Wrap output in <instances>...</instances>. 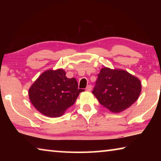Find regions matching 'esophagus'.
<instances>
[{
  "instance_id": "34e87169",
  "label": "esophagus",
  "mask_w": 161,
  "mask_h": 161,
  "mask_svg": "<svg viewBox=\"0 0 161 161\" xmlns=\"http://www.w3.org/2000/svg\"><path fill=\"white\" fill-rule=\"evenodd\" d=\"M92 85H90V84H89L88 86H86V91H88V92H90L91 90H92Z\"/></svg>"
}]
</instances>
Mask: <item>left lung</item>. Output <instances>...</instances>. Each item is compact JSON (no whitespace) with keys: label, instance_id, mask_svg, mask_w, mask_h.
Wrapping results in <instances>:
<instances>
[{"label":"left lung","instance_id":"obj_1","mask_svg":"<svg viewBox=\"0 0 161 161\" xmlns=\"http://www.w3.org/2000/svg\"><path fill=\"white\" fill-rule=\"evenodd\" d=\"M141 92V82L126 70L103 67L98 75L92 91L99 102L113 113H120L130 107Z\"/></svg>","mask_w":161,"mask_h":161}]
</instances>
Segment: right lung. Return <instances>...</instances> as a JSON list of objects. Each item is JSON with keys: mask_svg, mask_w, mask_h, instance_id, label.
Segmentation results:
<instances>
[{"mask_svg": "<svg viewBox=\"0 0 161 161\" xmlns=\"http://www.w3.org/2000/svg\"><path fill=\"white\" fill-rule=\"evenodd\" d=\"M75 78L66 77L64 69H48L42 72L28 90L34 107L46 116L60 117L74 104L80 92Z\"/></svg>", "mask_w": 161, "mask_h": 161, "instance_id": "obj_1", "label": "right lung"}]
</instances>
